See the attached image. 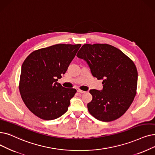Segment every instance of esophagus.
<instances>
[{
  "label": "esophagus",
  "instance_id": "esophagus-1",
  "mask_svg": "<svg viewBox=\"0 0 155 155\" xmlns=\"http://www.w3.org/2000/svg\"><path fill=\"white\" fill-rule=\"evenodd\" d=\"M77 92H79V93H81V94H83V93H85V91H82V90H80V89H78V90H77Z\"/></svg>",
  "mask_w": 155,
  "mask_h": 155
}]
</instances>
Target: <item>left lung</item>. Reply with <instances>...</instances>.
I'll list each match as a JSON object with an SVG mask.
<instances>
[{"label": "left lung", "instance_id": "8db88e82", "mask_svg": "<svg viewBox=\"0 0 155 155\" xmlns=\"http://www.w3.org/2000/svg\"><path fill=\"white\" fill-rule=\"evenodd\" d=\"M77 56L88 64L93 77L103 80L101 91L91 89L88 110L96 119L111 122L122 117L136 96L137 71L135 64L115 47L86 44Z\"/></svg>", "mask_w": 155, "mask_h": 155}]
</instances>
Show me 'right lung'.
<instances>
[{
  "instance_id": "add662e5",
  "label": "right lung",
  "mask_w": 155,
  "mask_h": 155,
  "mask_svg": "<svg viewBox=\"0 0 155 155\" xmlns=\"http://www.w3.org/2000/svg\"><path fill=\"white\" fill-rule=\"evenodd\" d=\"M81 44H56L32 52L25 59L19 89L26 107L45 120L56 119L68 110L75 89L57 82L64 74Z\"/></svg>"
}]
</instances>
